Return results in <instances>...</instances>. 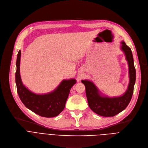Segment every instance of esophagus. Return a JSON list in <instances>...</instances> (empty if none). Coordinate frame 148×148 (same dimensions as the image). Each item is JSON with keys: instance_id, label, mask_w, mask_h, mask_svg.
<instances>
[{"instance_id": "1", "label": "esophagus", "mask_w": 148, "mask_h": 148, "mask_svg": "<svg viewBox=\"0 0 148 148\" xmlns=\"http://www.w3.org/2000/svg\"><path fill=\"white\" fill-rule=\"evenodd\" d=\"M79 78H80V79H81V78H82V75H79Z\"/></svg>"}]
</instances>
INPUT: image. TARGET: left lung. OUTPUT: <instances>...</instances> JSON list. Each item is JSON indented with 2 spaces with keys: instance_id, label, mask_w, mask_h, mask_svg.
I'll use <instances>...</instances> for the list:
<instances>
[{
  "instance_id": "left-lung-1",
  "label": "left lung",
  "mask_w": 148,
  "mask_h": 148,
  "mask_svg": "<svg viewBox=\"0 0 148 148\" xmlns=\"http://www.w3.org/2000/svg\"><path fill=\"white\" fill-rule=\"evenodd\" d=\"M121 50L124 53L129 67L130 82L127 90L118 97H108L101 95L92 82L84 80L82 82L86 88V94L90 109L98 115L110 117L119 113L128 106L133 96L136 82V69L131 49L125 42H121Z\"/></svg>"
}]
</instances>
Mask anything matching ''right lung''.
I'll return each instance as SVG.
<instances>
[{"label": "right lung", "instance_id": "1", "mask_svg": "<svg viewBox=\"0 0 148 148\" xmlns=\"http://www.w3.org/2000/svg\"><path fill=\"white\" fill-rule=\"evenodd\" d=\"M20 57L21 50H19L16 62L15 83L22 103L29 110L42 117H55L63 111L70 89L76 83V80L74 79L64 80L51 92L41 95L34 94L22 83L20 73Z\"/></svg>", "mask_w": 148, "mask_h": 148}]
</instances>
